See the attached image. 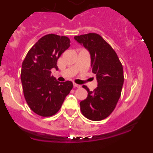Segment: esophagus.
<instances>
[{
    "label": "esophagus",
    "instance_id": "esophagus-1",
    "mask_svg": "<svg viewBox=\"0 0 153 153\" xmlns=\"http://www.w3.org/2000/svg\"><path fill=\"white\" fill-rule=\"evenodd\" d=\"M80 86H81L80 85L76 84V83H74V88H79Z\"/></svg>",
    "mask_w": 153,
    "mask_h": 153
}]
</instances>
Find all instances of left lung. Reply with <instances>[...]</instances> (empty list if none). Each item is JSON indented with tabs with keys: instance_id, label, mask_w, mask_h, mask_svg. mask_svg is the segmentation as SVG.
I'll return each instance as SVG.
<instances>
[{
	"instance_id": "8db88e82",
	"label": "left lung",
	"mask_w": 153,
	"mask_h": 153,
	"mask_svg": "<svg viewBox=\"0 0 153 153\" xmlns=\"http://www.w3.org/2000/svg\"><path fill=\"white\" fill-rule=\"evenodd\" d=\"M74 39L90 53L92 71L97 80L93 91L83 86L88 95L79 103L80 110L89 120L100 121L109 117L118 102L124 82L123 65L117 53L100 35L90 33Z\"/></svg>"
}]
</instances>
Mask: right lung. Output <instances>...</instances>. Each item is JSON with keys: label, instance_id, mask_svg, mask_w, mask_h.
I'll return each instance as SVG.
<instances>
[{"label": "right lung", "instance_id": "add662e5", "mask_svg": "<svg viewBox=\"0 0 153 153\" xmlns=\"http://www.w3.org/2000/svg\"><path fill=\"white\" fill-rule=\"evenodd\" d=\"M68 37L47 34L28 51L22 63L21 79L23 92L31 110L41 117H51L61 107L73 88L71 81L60 83L51 76L58 70L57 60L70 47Z\"/></svg>", "mask_w": 153, "mask_h": 153}]
</instances>
